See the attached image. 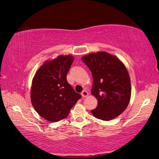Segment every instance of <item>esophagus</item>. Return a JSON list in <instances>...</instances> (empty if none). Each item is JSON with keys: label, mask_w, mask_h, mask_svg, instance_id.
<instances>
[{"label": "esophagus", "mask_w": 159, "mask_h": 159, "mask_svg": "<svg viewBox=\"0 0 159 159\" xmlns=\"http://www.w3.org/2000/svg\"><path fill=\"white\" fill-rule=\"evenodd\" d=\"M81 95H82V96H83V98H85V97H87V96H88L89 93H88V92H87L86 90H83V92H81Z\"/></svg>", "instance_id": "34e87169"}]
</instances>
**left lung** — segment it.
<instances>
[{"instance_id":"obj_1","label":"left lung","mask_w":159,"mask_h":159,"mask_svg":"<svg viewBox=\"0 0 159 159\" xmlns=\"http://www.w3.org/2000/svg\"><path fill=\"white\" fill-rule=\"evenodd\" d=\"M81 59L93 76L92 94L98 100L97 107L91 111L93 116L104 121L120 116L131 96L130 79L124 64L105 52L91 53Z\"/></svg>"}]
</instances>
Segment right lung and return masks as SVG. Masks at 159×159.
Here are the masks:
<instances>
[{
    "label": "right lung",
    "instance_id": "right-lung-1",
    "mask_svg": "<svg viewBox=\"0 0 159 159\" xmlns=\"http://www.w3.org/2000/svg\"><path fill=\"white\" fill-rule=\"evenodd\" d=\"M74 59L71 55H60L47 61L33 79L31 103L40 116L51 122L66 118L81 98L67 81V74Z\"/></svg>",
    "mask_w": 159,
    "mask_h": 159
}]
</instances>
